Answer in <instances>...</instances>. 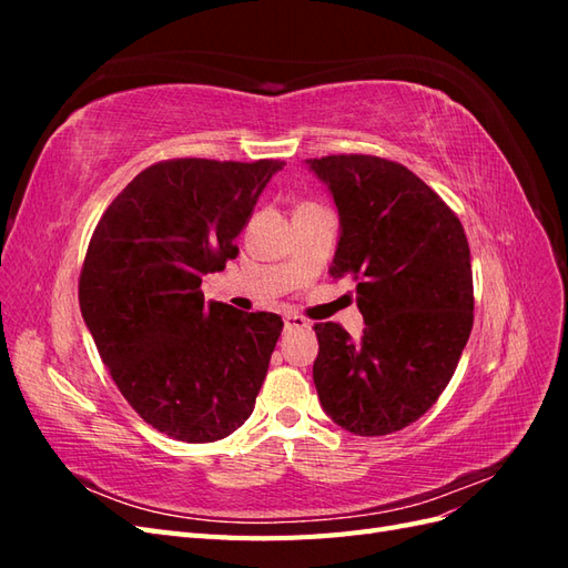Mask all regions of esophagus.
<instances>
[{
	"instance_id": "1",
	"label": "esophagus",
	"mask_w": 568,
	"mask_h": 568,
	"mask_svg": "<svg viewBox=\"0 0 568 568\" xmlns=\"http://www.w3.org/2000/svg\"><path fill=\"white\" fill-rule=\"evenodd\" d=\"M284 329L286 332H305V329H311V322H305L298 315H286L284 317Z\"/></svg>"
}]
</instances>
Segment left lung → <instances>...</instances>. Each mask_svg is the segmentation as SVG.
I'll list each match as a JSON object with an SVG mask.
<instances>
[{"label": "left lung", "mask_w": 568, "mask_h": 568, "mask_svg": "<svg viewBox=\"0 0 568 568\" xmlns=\"http://www.w3.org/2000/svg\"><path fill=\"white\" fill-rule=\"evenodd\" d=\"M338 211L329 274L357 280L365 329L315 324L326 417L355 436L417 422L453 379L474 324L471 253L457 215L412 170L376 156L305 161Z\"/></svg>", "instance_id": "left-lung-1"}]
</instances>
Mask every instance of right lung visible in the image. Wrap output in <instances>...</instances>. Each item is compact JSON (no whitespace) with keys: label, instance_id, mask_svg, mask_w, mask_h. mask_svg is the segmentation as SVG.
Segmentation results:
<instances>
[{"label":"right lung","instance_id":"right-lung-1","mask_svg":"<svg viewBox=\"0 0 568 568\" xmlns=\"http://www.w3.org/2000/svg\"><path fill=\"white\" fill-rule=\"evenodd\" d=\"M282 165L156 163L113 199L92 234L82 320L136 415L175 440L230 436L265 382L282 317L205 303L201 282L236 257L234 239Z\"/></svg>","mask_w":568,"mask_h":568}]
</instances>
